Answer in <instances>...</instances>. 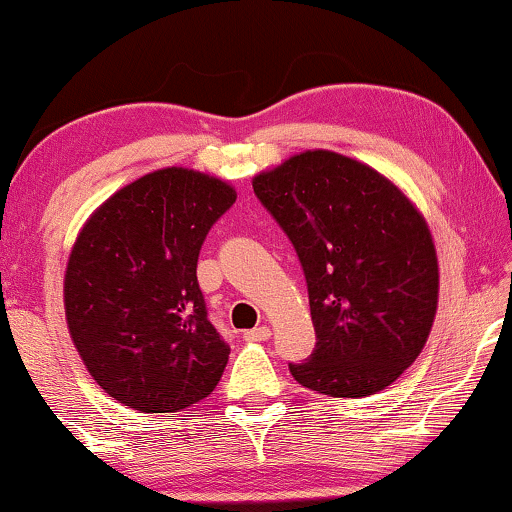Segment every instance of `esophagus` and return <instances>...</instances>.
<instances>
[{
  "label": "esophagus",
  "mask_w": 512,
  "mask_h": 512,
  "mask_svg": "<svg viewBox=\"0 0 512 512\" xmlns=\"http://www.w3.org/2000/svg\"><path fill=\"white\" fill-rule=\"evenodd\" d=\"M272 331L268 326H258V328H251V331H244V340L247 342H263V340H270Z\"/></svg>",
  "instance_id": "esophagus-1"
}]
</instances>
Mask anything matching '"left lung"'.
<instances>
[{
  "mask_svg": "<svg viewBox=\"0 0 512 512\" xmlns=\"http://www.w3.org/2000/svg\"><path fill=\"white\" fill-rule=\"evenodd\" d=\"M254 193L303 265L317 345L289 363L333 398L387 389L417 359L438 307L431 230L401 188L335 151L298 153L254 177Z\"/></svg>",
  "mask_w": 512,
  "mask_h": 512,
  "instance_id": "1",
  "label": "left lung"
}]
</instances>
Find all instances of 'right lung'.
<instances>
[{
  "mask_svg": "<svg viewBox=\"0 0 512 512\" xmlns=\"http://www.w3.org/2000/svg\"><path fill=\"white\" fill-rule=\"evenodd\" d=\"M235 188L165 167L93 212L65 270V317L88 373L139 412H179L219 384L230 347L207 319L198 256Z\"/></svg>",
  "mask_w": 512,
  "mask_h": 512,
  "instance_id": "obj_1",
  "label": "right lung"
}]
</instances>
